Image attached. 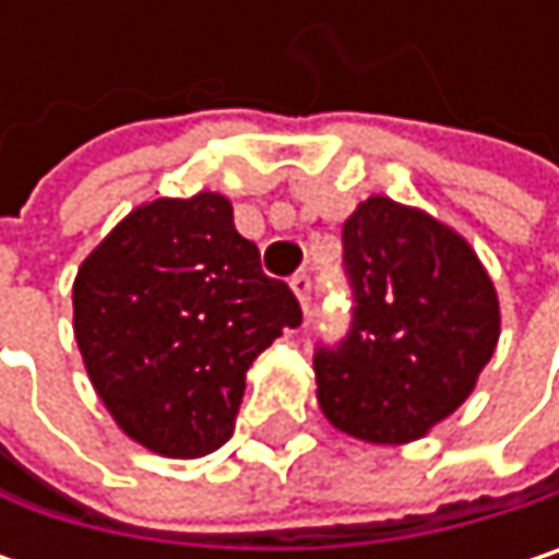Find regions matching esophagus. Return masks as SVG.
Instances as JSON below:
<instances>
[{"instance_id": "obj_1", "label": "esophagus", "mask_w": 559, "mask_h": 559, "mask_svg": "<svg viewBox=\"0 0 559 559\" xmlns=\"http://www.w3.org/2000/svg\"><path fill=\"white\" fill-rule=\"evenodd\" d=\"M290 290H294V297H297V304H300V310L304 313H310V290H313V281H310V275H294L290 278Z\"/></svg>"}]
</instances>
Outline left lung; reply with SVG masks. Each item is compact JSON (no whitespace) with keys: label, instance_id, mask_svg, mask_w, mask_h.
Segmentation results:
<instances>
[{"label":"left lung","instance_id":"8db88e82","mask_svg":"<svg viewBox=\"0 0 559 559\" xmlns=\"http://www.w3.org/2000/svg\"><path fill=\"white\" fill-rule=\"evenodd\" d=\"M353 330L313 359L323 417L366 443L401 447L447 420L489 366L502 310L476 249L437 216L391 197L343 223Z\"/></svg>","mask_w":559,"mask_h":559}]
</instances>
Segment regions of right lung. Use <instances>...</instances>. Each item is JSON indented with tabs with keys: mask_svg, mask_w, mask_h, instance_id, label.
I'll use <instances>...</instances> for the list:
<instances>
[{
	"mask_svg": "<svg viewBox=\"0 0 559 559\" xmlns=\"http://www.w3.org/2000/svg\"><path fill=\"white\" fill-rule=\"evenodd\" d=\"M297 323V297L262 272L213 190L135 206L73 278L93 389L126 437L170 460L233 437L249 366Z\"/></svg>",
	"mask_w": 559,
	"mask_h": 559,
	"instance_id": "add662e5",
	"label": "right lung"
}]
</instances>
